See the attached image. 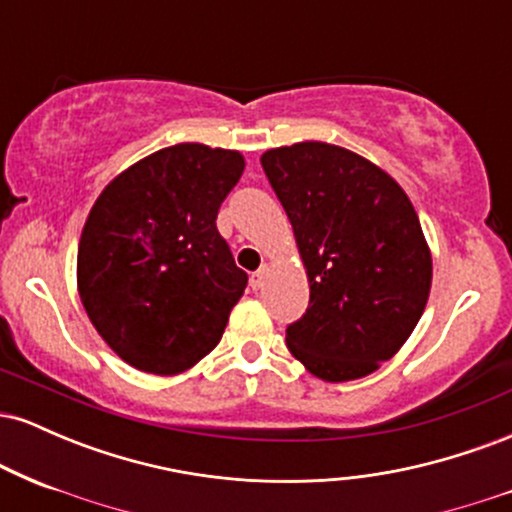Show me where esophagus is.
<instances>
[{
  "mask_svg": "<svg viewBox=\"0 0 512 512\" xmlns=\"http://www.w3.org/2000/svg\"><path fill=\"white\" fill-rule=\"evenodd\" d=\"M264 276H267V269H257L255 274L250 276V289L252 291H257V289H262V284H264Z\"/></svg>",
  "mask_w": 512,
  "mask_h": 512,
  "instance_id": "obj_1",
  "label": "esophagus"
}]
</instances>
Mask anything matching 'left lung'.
Listing matches in <instances>:
<instances>
[{
    "instance_id": "obj_1",
    "label": "left lung",
    "mask_w": 512,
    "mask_h": 512,
    "mask_svg": "<svg viewBox=\"0 0 512 512\" xmlns=\"http://www.w3.org/2000/svg\"><path fill=\"white\" fill-rule=\"evenodd\" d=\"M260 161L310 284L286 346L327 383L370 375L402 349L431 293V250L407 192L368 158L325 142L279 146Z\"/></svg>"
}]
</instances>
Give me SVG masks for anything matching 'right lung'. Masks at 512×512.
<instances>
[{
	"label": "right lung",
	"mask_w": 512,
	"mask_h": 512,
	"mask_svg": "<svg viewBox=\"0 0 512 512\" xmlns=\"http://www.w3.org/2000/svg\"><path fill=\"white\" fill-rule=\"evenodd\" d=\"M245 158L175 144L122 170L84 223L76 284L88 320L122 361L178 375L221 342L248 274L216 214Z\"/></svg>",
	"instance_id": "right-lung-1"
}]
</instances>
